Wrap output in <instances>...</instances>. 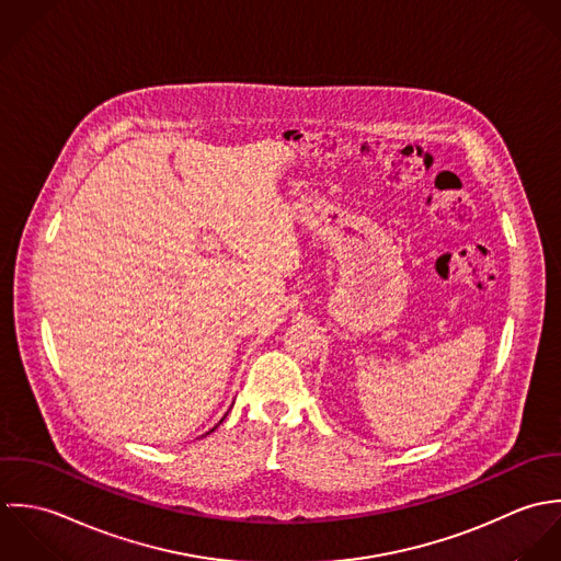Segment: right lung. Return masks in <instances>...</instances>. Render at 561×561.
Here are the masks:
<instances>
[{
    "mask_svg": "<svg viewBox=\"0 0 561 561\" xmlns=\"http://www.w3.org/2000/svg\"><path fill=\"white\" fill-rule=\"evenodd\" d=\"M221 423H224V419H221Z\"/></svg>",
    "mask_w": 561,
    "mask_h": 561,
    "instance_id": "add662e5",
    "label": "right lung"
}]
</instances>
